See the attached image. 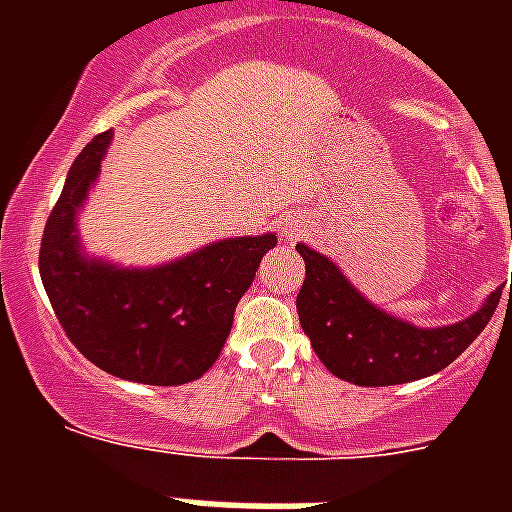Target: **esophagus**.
Listing matches in <instances>:
<instances>
[{
  "mask_svg": "<svg viewBox=\"0 0 512 512\" xmlns=\"http://www.w3.org/2000/svg\"><path fill=\"white\" fill-rule=\"evenodd\" d=\"M300 228H303V225H300V223H287V225H284V236H287V239H292V236H295V233L300 231Z\"/></svg>",
  "mask_w": 512,
  "mask_h": 512,
  "instance_id": "34e87169",
  "label": "esophagus"
}]
</instances>
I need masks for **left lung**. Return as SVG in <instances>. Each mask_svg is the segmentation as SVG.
Returning <instances> with one entry per match:
<instances>
[{"label": "left lung", "instance_id": "1", "mask_svg": "<svg viewBox=\"0 0 512 512\" xmlns=\"http://www.w3.org/2000/svg\"><path fill=\"white\" fill-rule=\"evenodd\" d=\"M297 252L305 260L297 295L300 327L329 372L366 388L401 385L446 369L484 332L502 297V289H494L473 316L457 324L417 327L369 303L327 255L308 244H297Z\"/></svg>", "mask_w": 512, "mask_h": 512}]
</instances>
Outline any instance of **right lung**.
Returning <instances> with one entry per match:
<instances>
[{
  "label": "right lung",
  "instance_id": "1",
  "mask_svg": "<svg viewBox=\"0 0 512 512\" xmlns=\"http://www.w3.org/2000/svg\"><path fill=\"white\" fill-rule=\"evenodd\" d=\"M114 130L74 159L44 225L39 273L68 340L103 372L143 385H183L215 364L241 295L276 233L220 239L148 268L84 255L79 212L98 183Z\"/></svg>",
  "mask_w": 512,
  "mask_h": 512
}]
</instances>
